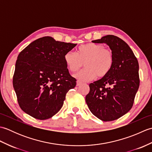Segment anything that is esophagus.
Wrapping results in <instances>:
<instances>
[{
    "instance_id": "esophagus-1",
    "label": "esophagus",
    "mask_w": 152,
    "mask_h": 152,
    "mask_svg": "<svg viewBox=\"0 0 152 152\" xmlns=\"http://www.w3.org/2000/svg\"><path fill=\"white\" fill-rule=\"evenodd\" d=\"M81 84H82V82H81L77 81V82H76V86H80Z\"/></svg>"
}]
</instances>
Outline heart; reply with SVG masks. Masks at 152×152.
Here are the masks:
<instances>
[{
  "label": "heart",
  "mask_w": 152,
  "mask_h": 152,
  "mask_svg": "<svg viewBox=\"0 0 152 152\" xmlns=\"http://www.w3.org/2000/svg\"><path fill=\"white\" fill-rule=\"evenodd\" d=\"M114 53L102 44L88 43L80 46L76 53L67 51L64 56L66 66L71 72H76L84 63V69L74 74L81 82H88L108 75L114 64Z\"/></svg>",
  "instance_id": "b5f03b06"
}]
</instances>
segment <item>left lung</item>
I'll list each match as a JSON object with an SVG mask.
<instances>
[{"label": "left lung", "mask_w": 152, "mask_h": 152, "mask_svg": "<svg viewBox=\"0 0 152 152\" xmlns=\"http://www.w3.org/2000/svg\"><path fill=\"white\" fill-rule=\"evenodd\" d=\"M93 43H105L114 53V64L108 75L89 84L86 96L89 109L104 121L119 118L131 109L140 85L138 62L125 41L106 35Z\"/></svg>", "instance_id": "1"}]
</instances>
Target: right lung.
<instances>
[{"label":"right lung","mask_w":152,"mask_h":152,"mask_svg":"<svg viewBox=\"0 0 152 152\" xmlns=\"http://www.w3.org/2000/svg\"><path fill=\"white\" fill-rule=\"evenodd\" d=\"M76 46L44 37L19 53L13 86L23 111L44 120L60 110L67 92L76 85L64 61L65 53Z\"/></svg>","instance_id":"obj_1"}]
</instances>
